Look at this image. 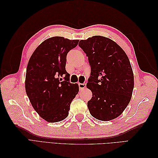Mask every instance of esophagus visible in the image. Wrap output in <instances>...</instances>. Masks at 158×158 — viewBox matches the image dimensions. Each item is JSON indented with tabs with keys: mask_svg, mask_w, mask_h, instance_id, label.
Listing matches in <instances>:
<instances>
[{
	"mask_svg": "<svg viewBox=\"0 0 158 158\" xmlns=\"http://www.w3.org/2000/svg\"><path fill=\"white\" fill-rule=\"evenodd\" d=\"M78 85H79V88L80 89H84V88H85V87H86V83H79Z\"/></svg>",
	"mask_w": 158,
	"mask_h": 158,
	"instance_id": "34e87169",
	"label": "esophagus"
}]
</instances>
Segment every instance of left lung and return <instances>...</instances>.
Listing matches in <instances>:
<instances>
[{"label":"left lung","mask_w":158,"mask_h":158,"mask_svg":"<svg viewBox=\"0 0 158 158\" xmlns=\"http://www.w3.org/2000/svg\"><path fill=\"white\" fill-rule=\"evenodd\" d=\"M79 46L91 67L87 83L92 92L88 102L90 114L105 122L115 119L129 104L134 88L133 72L126 53L115 42L102 36L81 40Z\"/></svg>","instance_id":"obj_1"}]
</instances>
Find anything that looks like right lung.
Listing matches in <instances>:
<instances>
[{
  "label": "right lung",
  "mask_w": 158,
  "mask_h": 158,
  "mask_svg": "<svg viewBox=\"0 0 158 158\" xmlns=\"http://www.w3.org/2000/svg\"><path fill=\"white\" fill-rule=\"evenodd\" d=\"M79 40L54 36L43 41L32 53L26 69L25 88L33 108L48 122L69 115L70 105L79 92L66 71V56Z\"/></svg>",
  "instance_id": "1"
}]
</instances>
